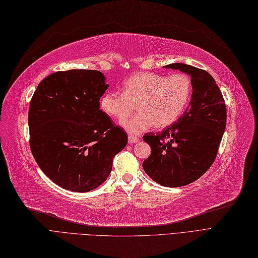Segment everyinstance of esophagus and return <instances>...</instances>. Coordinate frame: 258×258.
Returning a JSON list of instances; mask_svg holds the SVG:
<instances>
[{
    "instance_id": "34e87169",
    "label": "esophagus",
    "mask_w": 258,
    "mask_h": 258,
    "mask_svg": "<svg viewBox=\"0 0 258 258\" xmlns=\"http://www.w3.org/2000/svg\"><path fill=\"white\" fill-rule=\"evenodd\" d=\"M139 139H138V137H136V136H132V135H130L128 136V143L130 144H135V143H137Z\"/></svg>"
}]
</instances>
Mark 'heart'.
Listing matches in <instances>:
<instances>
[{
  "instance_id": "b5f03b06",
  "label": "heart",
  "mask_w": 258,
  "mask_h": 258,
  "mask_svg": "<svg viewBox=\"0 0 258 258\" xmlns=\"http://www.w3.org/2000/svg\"><path fill=\"white\" fill-rule=\"evenodd\" d=\"M193 92L192 79L184 73L170 76L153 73H136L122 85V93L107 91L101 97L102 110L111 118L123 119L121 126L132 135H139L151 126L166 128L184 113ZM136 104L139 113L123 118Z\"/></svg>"
}]
</instances>
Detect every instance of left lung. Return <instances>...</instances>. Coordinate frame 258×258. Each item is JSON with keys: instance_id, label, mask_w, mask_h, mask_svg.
Returning a JSON list of instances; mask_svg holds the SVG:
<instances>
[{"instance_id": "8db88e82", "label": "left lung", "mask_w": 258, "mask_h": 258, "mask_svg": "<svg viewBox=\"0 0 258 258\" xmlns=\"http://www.w3.org/2000/svg\"><path fill=\"white\" fill-rule=\"evenodd\" d=\"M165 68L189 75L192 98L171 126L144 136L151 147V154L143 167L156 183L179 187L192 183L211 167L226 127V106L217 82L208 72L183 63Z\"/></svg>"}]
</instances>
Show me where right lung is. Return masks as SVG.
<instances>
[{
	"mask_svg": "<svg viewBox=\"0 0 258 258\" xmlns=\"http://www.w3.org/2000/svg\"><path fill=\"white\" fill-rule=\"evenodd\" d=\"M108 89L98 71L71 70L39 82L29 108L30 148L46 176L73 192L106 181L127 134L99 109Z\"/></svg>",
	"mask_w": 258,
	"mask_h": 258,
	"instance_id": "right-lung-1",
	"label": "right lung"
}]
</instances>
